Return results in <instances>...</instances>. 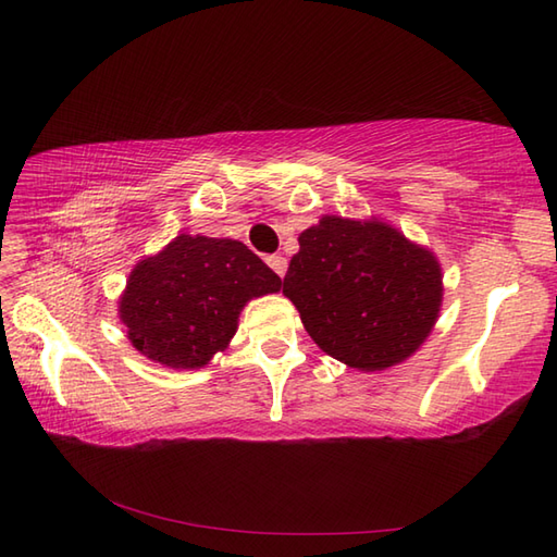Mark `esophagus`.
Here are the masks:
<instances>
[{
    "mask_svg": "<svg viewBox=\"0 0 557 557\" xmlns=\"http://www.w3.org/2000/svg\"><path fill=\"white\" fill-rule=\"evenodd\" d=\"M268 265L277 272L280 277H285V272H287V258H282V256H270L268 258Z\"/></svg>",
    "mask_w": 557,
    "mask_h": 557,
    "instance_id": "1",
    "label": "esophagus"
}]
</instances>
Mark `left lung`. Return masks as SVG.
<instances>
[{
	"label": "left lung",
	"mask_w": 557,
	"mask_h": 557,
	"mask_svg": "<svg viewBox=\"0 0 557 557\" xmlns=\"http://www.w3.org/2000/svg\"><path fill=\"white\" fill-rule=\"evenodd\" d=\"M282 292L330 357L383 371L429 337L443 277L431 251L387 224L327 215L301 232Z\"/></svg>",
	"instance_id": "8db88e82"
}]
</instances>
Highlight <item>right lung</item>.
<instances>
[{"mask_svg": "<svg viewBox=\"0 0 557 557\" xmlns=\"http://www.w3.org/2000/svg\"><path fill=\"white\" fill-rule=\"evenodd\" d=\"M282 280L234 239L182 234L134 268L120 301L132 345L172 369H200L236 333L244 304Z\"/></svg>", "mask_w": 557, "mask_h": 557, "instance_id": "obj_1", "label": "right lung"}]
</instances>
